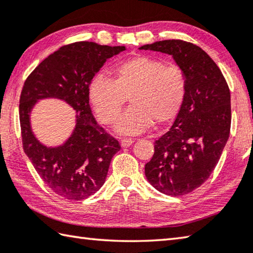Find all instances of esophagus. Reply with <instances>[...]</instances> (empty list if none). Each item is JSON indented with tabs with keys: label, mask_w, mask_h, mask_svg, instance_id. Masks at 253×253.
Instances as JSON below:
<instances>
[{
	"label": "esophagus",
	"mask_w": 253,
	"mask_h": 253,
	"mask_svg": "<svg viewBox=\"0 0 253 253\" xmlns=\"http://www.w3.org/2000/svg\"><path fill=\"white\" fill-rule=\"evenodd\" d=\"M132 142H134V140H132L131 138H124L121 140V145H122V147H124V148H127V147L131 146Z\"/></svg>",
	"instance_id": "34e87169"
}]
</instances>
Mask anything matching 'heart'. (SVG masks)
I'll use <instances>...</instances> for the list:
<instances>
[{
	"instance_id": "1",
	"label": "heart",
	"mask_w": 253,
	"mask_h": 253,
	"mask_svg": "<svg viewBox=\"0 0 253 253\" xmlns=\"http://www.w3.org/2000/svg\"><path fill=\"white\" fill-rule=\"evenodd\" d=\"M112 74V81L97 75L88 85L89 103L104 125L116 121L127 97L132 106L115 126L121 134H139L154 122L157 125L170 123L181 112L188 90L181 67L138 55L118 63Z\"/></svg>"
}]
</instances>
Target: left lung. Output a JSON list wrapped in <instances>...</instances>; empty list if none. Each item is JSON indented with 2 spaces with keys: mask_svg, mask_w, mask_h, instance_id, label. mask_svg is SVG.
Returning <instances> with one entry per match:
<instances>
[{
  "mask_svg": "<svg viewBox=\"0 0 253 253\" xmlns=\"http://www.w3.org/2000/svg\"><path fill=\"white\" fill-rule=\"evenodd\" d=\"M139 49L171 55L187 76L181 112L170 129L155 141L153 158L145 165L151 186L180 197L203 185L217 166L230 134V90L217 64L195 44L166 40Z\"/></svg>",
  "mask_w": 253,
  "mask_h": 253,
  "instance_id": "left-lung-1",
  "label": "left lung"
}]
</instances>
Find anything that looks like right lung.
<instances>
[{"label":"right lung","mask_w":253,"mask_h":253,"mask_svg":"<svg viewBox=\"0 0 253 253\" xmlns=\"http://www.w3.org/2000/svg\"><path fill=\"white\" fill-rule=\"evenodd\" d=\"M125 46L94 42L65 45L39 64L27 77L20 97L23 148L42 180L55 194L70 200L94 195L106 180L109 165L121 145L91 114L88 85L108 58ZM57 98L77 112V125L63 145L47 147L31 131L30 112L39 99Z\"/></svg>","instance_id":"obj_1"}]
</instances>
